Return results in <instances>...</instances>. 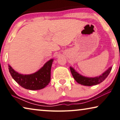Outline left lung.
Segmentation results:
<instances>
[{"instance_id": "obj_1", "label": "left lung", "mask_w": 120, "mask_h": 120, "mask_svg": "<svg viewBox=\"0 0 120 120\" xmlns=\"http://www.w3.org/2000/svg\"><path fill=\"white\" fill-rule=\"evenodd\" d=\"M70 68L72 75L73 77L75 79V80L78 83L84 86H90L96 85L100 84L101 82H103L107 77L108 75L109 74L112 68L110 67L107 70H106L102 75H99L98 77H94V78L84 77L75 71L73 68L72 67H70Z\"/></svg>"}]
</instances>
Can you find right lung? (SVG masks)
Listing matches in <instances>:
<instances>
[{
  "label": "right lung",
  "mask_w": 120,
  "mask_h": 120,
  "mask_svg": "<svg viewBox=\"0 0 120 120\" xmlns=\"http://www.w3.org/2000/svg\"><path fill=\"white\" fill-rule=\"evenodd\" d=\"M53 59L49 60L38 71L30 75H22L14 71L8 65L11 76L17 83L24 88L30 90H41L46 87L50 81L51 68Z\"/></svg>",
  "instance_id": "obj_1"
}]
</instances>
